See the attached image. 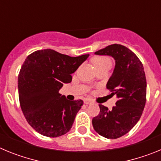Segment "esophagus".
<instances>
[{"instance_id":"1","label":"esophagus","mask_w":161,"mask_h":161,"mask_svg":"<svg viewBox=\"0 0 161 161\" xmlns=\"http://www.w3.org/2000/svg\"><path fill=\"white\" fill-rule=\"evenodd\" d=\"M93 102H91V101L89 100H85V104H86V105H90V104H92Z\"/></svg>"}]
</instances>
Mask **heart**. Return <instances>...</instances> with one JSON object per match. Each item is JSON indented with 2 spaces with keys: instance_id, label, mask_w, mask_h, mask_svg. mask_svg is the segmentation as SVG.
<instances>
[{
  "instance_id": "heart-1",
  "label": "heart",
  "mask_w": 161,
  "mask_h": 161,
  "mask_svg": "<svg viewBox=\"0 0 161 161\" xmlns=\"http://www.w3.org/2000/svg\"><path fill=\"white\" fill-rule=\"evenodd\" d=\"M92 63L94 65L95 68H98V67H101L104 64H111L110 62V59H108L106 57H102V56H97V57L93 58L92 59Z\"/></svg>"
}]
</instances>
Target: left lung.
Here are the masks:
<instances>
[{"mask_svg":"<svg viewBox=\"0 0 161 161\" xmlns=\"http://www.w3.org/2000/svg\"><path fill=\"white\" fill-rule=\"evenodd\" d=\"M95 55H109L115 66L106 88L117 95L111 110L99 105L100 113L92 120L95 131L107 139H117L128 133L141 117L146 103L147 82L143 66L134 52L120 44L99 50Z\"/></svg>","mask_w":161,"mask_h":161,"instance_id":"8db88e82","label":"left lung"}]
</instances>
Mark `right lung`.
I'll return each mask as SVG.
<instances>
[{"mask_svg": "<svg viewBox=\"0 0 161 161\" xmlns=\"http://www.w3.org/2000/svg\"><path fill=\"white\" fill-rule=\"evenodd\" d=\"M89 55L71 57L54 50L33 52L18 75V95L22 113L37 132L59 137L70 130L83 101H69L59 93L72 81L75 72Z\"/></svg>", "mask_w": 161, "mask_h": 161, "instance_id": "1", "label": "right lung"}]
</instances>
